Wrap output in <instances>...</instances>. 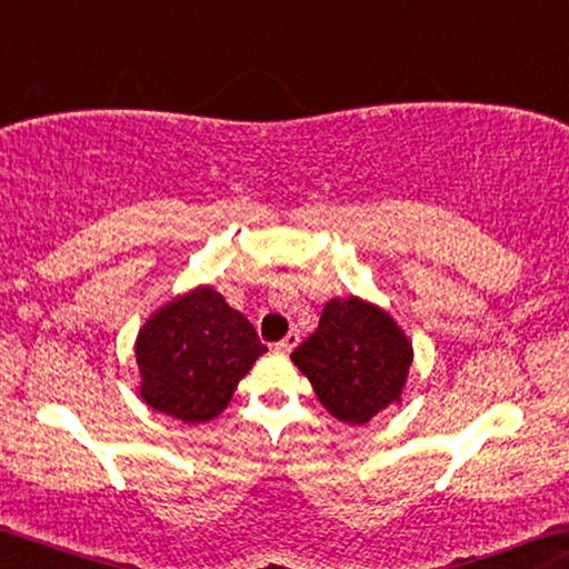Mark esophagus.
<instances>
[{
  "mask_svg": "<svg viewBox=\"0 0 569 569\" xmlns=\"http://www.w3.org/2000/svg\"><path fill=\"white\" fill-rule=\"evenodd\" d=\"M298 341H300V333L298 331H290L282 341H277V345L271 347V349H274V352H279V355H290L292 349L298 347Z\"/></svg>",
  "mask_w": 569,
  "mask_h": 569,
  "instance_id": "34e87169",
  "label": "esophagus"
}]
</instances>
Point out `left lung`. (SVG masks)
Returning <instances> with one entry per match:
<instances>
[{
    "label": "left lung",
    "instance_id": "8db88e82",
    "mask_svg": "<svg viewBox=\"0 0 569 569\" xmlns=\"http://www.w3.org/2000/svg\"><path fill=\"white\" fill-rule=\"evenodd\" d=\"M415 347L393 316L357 295L331 298L318 329L292 352L318 401L347 425L401 403Z\"/></svg>",
    "mask_w": 569,
    "mask_h": 569
}]
</instances>
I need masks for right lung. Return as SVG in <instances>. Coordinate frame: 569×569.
I'll use <instances>...</instances> for the list:
<instances>
[{
  "mask_svg": "<svg viewBox=\"0 0 569 569\" xmlns=\"http://www.w3.org/2000/svg\"><path fill=\"white\" fill-rule=\"evenodd\" d=\"M263 352L248 318L214 287L199 284L154 310L139 329V399L186 425L209 422L228 409Z\"/></svg>",
  "mask_w": 569,
  "mask_h": 569,
  "instance_id": "obj_1",
  "label": "right lung"
}]
</instances>
